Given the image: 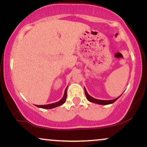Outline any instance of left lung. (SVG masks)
Instances as JSON below:
<instances>
[{
  "label": "left lung",
  "mask_w": 147,
  "mask_h": 147,
  "mask_svg": "<svg viewBox=\"0 0 147 147\" xmlns=\"http://www.w3.org/2000/svg\"><path fill=\"white\" fill-rule=\"evenodd\" d=\"M84 90H85V95H86V98L89 101V102H92V103H95V104H101V105H108V104H113V103H114L115 102V101L117 100V99L121 96L120 95L119 97H118L117 98H116L115 99H112V100H100V99H97L94 98V97H91V96L87 92V91H86V90L85 88H84Z\"/></svg>",
  "instance_id": "obj_1"
}]
</instances>
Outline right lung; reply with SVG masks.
I'll return each instance as SVG.
<instances>
[{
    "mask_svg": "<svg viewBox=\"0 0 147 147\" xmlns=\"http://www.w3.org/2000/svg\"><path fill=\"white\" fill-rule=\"evenodd\" d=\"M66 98H67V88H65V92H64V95L63 97H62V99H61L60 101L59 102L53 103V104H45V105H36V106L38 108H41V109H53V108L57 107V106H59L62 104H63L66 101Z\"/></svg>",
    "mask_w": 147,
    "mask_h": 147,
    "instance_id": "add662e5",
    "label": "right lung"
}]
</instances>
